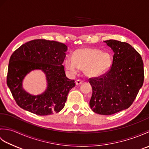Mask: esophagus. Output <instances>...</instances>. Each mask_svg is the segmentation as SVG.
Segmentation results:
<instances>
[{"label":"esophagus","instance_id":"1","mask_svg":"<svg viewBox=\"0 0 149 149\" xmlns=\"http://www.w3.org/2000/svg\"><path fill=\"white\" fill-rule=\"evenodd\" d=\"M83 83V81L79 80V79L76 80V81H75V84H76V85H79V84H81Z\"/></svg>","mask_w":149,"mask_h":149}]
</instances>
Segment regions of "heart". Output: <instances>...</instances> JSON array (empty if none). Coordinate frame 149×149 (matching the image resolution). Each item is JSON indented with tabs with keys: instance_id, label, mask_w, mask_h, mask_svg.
I'll list each match as a JSON object with an SVG mask.
<instances>
[{
	"instance_id": "heart-1",
	"label": "heart",
	"mask_w": 149,
	"mask_h": 149,
	"mask_svg": "<svg viewBox=\"0 0 149 149\" xmlns=\"http://www.w3.org/2000/svg\"><path fill=\"white\" fill-rule=\"evenodd\" d=\"M112 62V57L108 52H102L95 48L84 47L75 50L72 58H66L64 64L66 69L72 74L77 73L79 68L83 69L86 76L95 77L108 71Z\"/></svg>"
}]
</instances>
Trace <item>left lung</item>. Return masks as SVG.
I'll return each mask as SVG.
<instances>
[{"instance_id": "left-lung-1", "label": "left lung", "mask_w": 149, "mask_h": 149, "mask_svg": "<svg viewBox=\"0 0 149 149\" xmlns=\"http://www.w3.org/2000/svg\"><path fill=\"white\" fill-rule=\"evenodd\" d=\"M114 52L109 70L90 78L92 96L90 106L99 115H111L129 108L144 81L143 62L130 44L115 40L104 41Z\"/></svg>"}]
</instances>
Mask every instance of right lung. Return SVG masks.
Wrapping results in <instances>:
<instances>
[{
	"label": "right lung",
	"mask_w": 149,
	"mask_h": 149,
	"mask_svg": "<svg viewBox=\"0 0 149 149\" xmlns=\"http://www.w3.org/2000/svg\"><path fill=\"white\" fill-rule=\"evenodd\" d=\"M67 46L56 41L31 40L21 45L9 59L7 84L16 102L21 108L45 116L58 113L65 106L75 81L66 76L62 65ZM41 69L46 74L47 88L34 96L23 88V80L29 72Z\"/></svg>",
	"instance_id": "right-lung-1"
}]
</instances>
